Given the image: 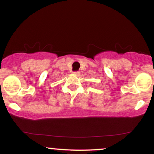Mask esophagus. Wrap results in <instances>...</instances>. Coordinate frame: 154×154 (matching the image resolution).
I'll list each match as a JSON object with an SVG mask.
<instances>
[{"label": "esophagus", "instance_id": "34e87169", "mask_svg": "<svg viewBox=\"0 0 154 154\" xmlns=\"http://www.w3.org/2000/svg\"><path fill=\"white\" fill-rule=\"evenodd\" d=\"M73 73H74V74H75V75H79L80 74V71H74V72H73Z\"/></svg>", "mask_w": 154, "mask_h": 154}]
</instances>
